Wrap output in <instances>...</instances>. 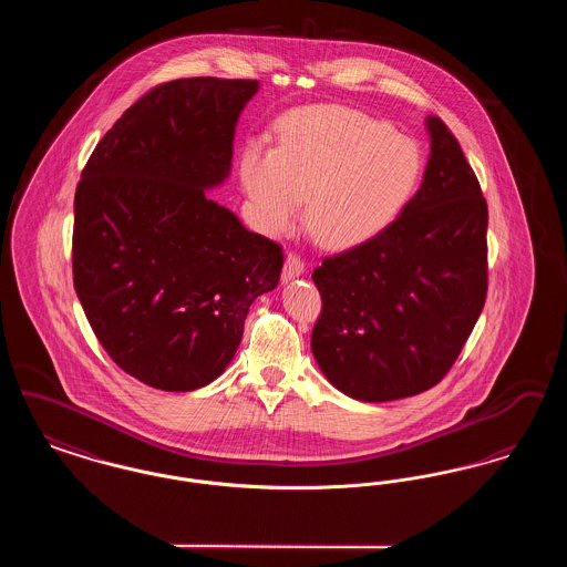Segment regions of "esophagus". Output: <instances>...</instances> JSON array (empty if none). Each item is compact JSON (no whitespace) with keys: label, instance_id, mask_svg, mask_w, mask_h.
Instances as JSON below:
<instances>
[{"label":"esophagus","instance_id":"esophagus-1","mask_svg":"<svg viewBox=\"0 0 567 567\" xmlns=\"http://www.w3.org/2000/svg\"><path fill=\"white\" fill-rule=\"evenodd\" d=\"M301 274H303V261H301L297 255H287L280 280H282V282H291V280L299 278Z\"/></svg>","mask_w":567,"mask_h":567}]
</instances>
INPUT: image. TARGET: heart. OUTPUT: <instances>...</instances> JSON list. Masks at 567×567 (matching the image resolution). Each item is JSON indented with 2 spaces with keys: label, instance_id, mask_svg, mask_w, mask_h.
<instances>
[{
  "label": "heart",
  "instance_id": "heart-1",
  "mask_svg": "<svg viewBox=\"0 0 567 567\" xmlns=\"http://www.w3.org/2000/svg\"><path fill=\"white\" fill-rule=\"evenodd\" d=\"M278 148L250 140L238 174L255 225L287 234L306 195L310 234L336 250L357 248L404 215L423 176V151L384 121L344 106L287 114Z\"/></svg>",
  "mask_w": 567,
  "mask_h": 567
}]
</instances>
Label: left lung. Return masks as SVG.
<instances>
[{
  "instance_id": "1",
  "label": "left lung",
  "mask_w": 567,
  "mask_h": 567,
  "mask_svg": "<svg viewBox=\"0 0 567 567\" xmlns=\"http://www.w3.org/2000/svg\"><path fill=\"white\" fill-rule=\"evenodd\" d=\"M430 159L404 215L312 274L323 312L312 354L359 402H393L437 384L486 297V202L449 127L425 118Z\"/></svg>"
}]
</instances>
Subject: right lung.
Segmentation results:
<instances>
[{"label": "right lung", "instance_id": "right-lung-1", "mask_svg": "<svg viewBox=\"0 0 567 567\" xmlns=\"http://www.w3.org/2000/svg\"><path fill=\"white\" fill-rule=\"evenodd\" d=\"M257 81L165 82L95 146L74 197V287L112 361L162 391L225 372L250 303L274 291L282 248L206 190L231 174Z\"/></svg>", "mask_w": 567, "mask_h": 567}]
</instances>
